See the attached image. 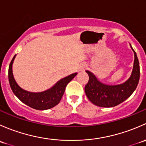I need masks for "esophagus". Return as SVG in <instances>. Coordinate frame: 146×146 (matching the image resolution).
I'll return each instance as SVG.
<instances>
[{
    "label": "esophagus",
    "mask_w": 146,
    "mask_h": 146,
    "mask_svg": "<svg viewBox=\"0 0 146 146\" xmlns=\"http://www.w3.org/2000/svg\"><path fill=\"white\" fill-rule=\"evenodd\" d=\"M85 69H86V66H85V64L80 65V70H81V71H82V70H85Z\"/></svg>",
    "instance_id": "1"
}]
</instances>
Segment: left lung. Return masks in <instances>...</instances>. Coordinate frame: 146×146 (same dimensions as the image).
<instances>
[{
	"label": "left lung",
	"mask_w": 146,
	"mask_h": 146,
	"mask_svg": "<svg viewBox=\"0 0 146 146\" xmlns=\"http://www.w3.org/2000/svg\"><path fill=\"white\" fill-rule=\"evenodd\" d=\"M133 49V48H132ZM134 64L131 76L124 83L107 85L99 82L91 72L86 70L89 80L85 86V92L89 100L98 107H112L123 102L136 90L140 78V66L134 50Z\"/></svg>",
	"instance_id": "8db88e82"
}]
</instances>
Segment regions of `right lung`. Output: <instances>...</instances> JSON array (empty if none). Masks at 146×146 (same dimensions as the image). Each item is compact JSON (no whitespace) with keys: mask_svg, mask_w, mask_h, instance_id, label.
Masks as SVG:
<instances>
[{"mask_svg":"<svg viewBox=\"0 0 146 146\" xmlns=\"http://www.w3.org/2000/svg\"><path fill=\"white\" fill-rule=\"evenodd\" d=\"M15 57V55L12 59L8 69V79L10 88L13 93L18 98L20 101L35 110H48L57 105L62 98L66 85L77 75L76 73H73L61 79L53 88L44 92L38 93L29 92L20 88L15 80L12 70V65Z\"/></svg>","mask_w":146,"mask_h":146,"instance_id":"obj_1","label":"right lung"}]
</instances>
